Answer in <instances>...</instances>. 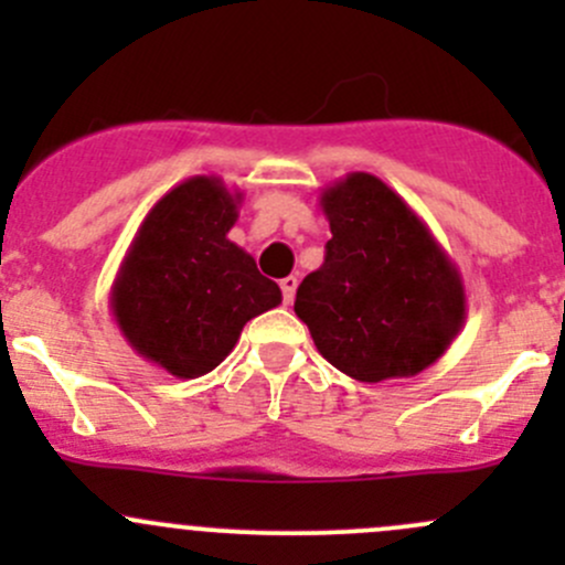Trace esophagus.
Here are the masks:
<instances>
[{"instance_id": "obj_1", "label": "esophagus", "mask_w": 565, "mask_h": 565, "mask_svg": "<svg viewBox=\"0 0 565 565\" xmlns=\"http://www.w3.org/2000/svg\"><path fill=\"white\" fill-rule=\"evenodd\" d=\"M295 289H298V278L287 276L281 281V292H284V303H292L295 300Z\"/></svg>"}]
</instances>
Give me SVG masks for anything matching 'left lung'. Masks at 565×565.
Here are the masks:
<instances>
[{
  "label": "left lung",
  "instance_id": "1",
  "mask_svg": "<svg viewBox=\"0 0 565 565\" xmlns=\"http://www.w3.org/2000/svg\"><path fill=\"white\" fill-rule=\"evenodd\" d=\"M319 207L333 237L322 267L303 278L295 298L319 355L358 383L429 369L467 317L451 256L374 174L341 177L324 188Z\"/></svg>",
  "mask_w": 565,
  "mask_h": 565
}]
</instances>
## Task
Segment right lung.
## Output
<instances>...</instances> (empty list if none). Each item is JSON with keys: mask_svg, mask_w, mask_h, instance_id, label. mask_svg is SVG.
Instances as JSON below:
<instances>
[{"mask_svg": "<svg viewBox=\"0 0 565 565\" xmlns=\"http://www.w3.org/2000/svg\"><path fill=\"white\" fill-rule=\"evenodd\" d=\"M241 202L218 177H188L152 204L114 278L108 303L130 350L180 380L213 372L243 324L281 303L226 237Z\"/></svg>", "mask_w": 565, "mask_h": 565, "instance_id": "right-lung-1", "label": "right lung"}]
</instances>
